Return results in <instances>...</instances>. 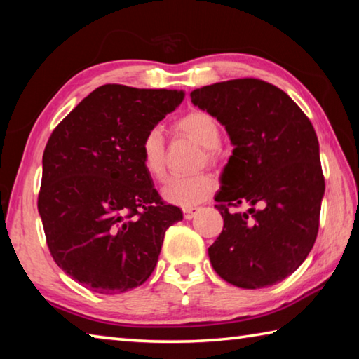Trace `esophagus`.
I'll return each mask as SVG.
<instances>
[{
	"label": "esophagus",
	"mask_w": 359,
	"mask_h": 359,
	"mask_svg": "<svg viewBox=\"0 0 359 359\" xmlns=\"http://www.w3.org/2000/svg\"><path fill=\"white\" fill-rule=\"evenodd\" d=\"M198 208H187V209H184V217L187 218V220H190V218H193L194 215L198 214Z\"/></svg>",
	"instance_id": "34e87169"
}]
</instances>
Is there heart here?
Returning a JSON list of instances; mask_svg holds the SVG:
<instances>
[{
    "label": "heart",
    "instance_id": "obj_1",
    "mask_svg": "<svg viewBox=\"0 0 359 359\" xmlns=\"http://www.w3.org/2000/svg\"><path fill=\"white\" fill-rule=\"evenodd\" d=\"M174 130L179 135L191 139L193 142L203 147L201 161L208 165H215L220 156L218 144L222 139V131L218 121L209 112L201 109H193L185 112L174 121ZM165 137L158 128H150L139 144L142 166L151 179L158 182L166 180V158H165ZM217 180L209 172H198L188 177L172 179L163 190V196L168 203L180 205V208H194L204 203L214 194Z\"/></svg>",
    "mask_w": 359,
    "mask_h": 359
}]
</instances>
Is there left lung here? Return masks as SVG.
I'll use <instances>...</instances> for the list:
<instances>
[{
  "mask_svg": "<svg viewBox=\"0 0 359 359\" xmlns=\"http://www.w3.org/2000/svg\"><path fill=\"white\" fill-rule=\"evenodd\" d=\"M191 102L226 128L233 155L215 208L223 231L209 258L223 280L257 290L302 264L318 234L325 177L315 130L276 85L245 77L193 90ZM242 203L247 212H233Z\"/></svg>",
  "mask_w": 359,
  "mask_h": 359,
  "instance_id": "obj_1",
  "label": "left lung"
}]
</instances>
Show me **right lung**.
Listing matches in <instances>:
<instances>
[{"label":"right lung","instance_id":"add662e5","mask_svg":"<svg viewBox=\"0 0 359 359\" xmlns=\"http://www.w3.org/2000/svg\"><path fill=\"white\" fill-rule=\"evenodd\" d=\"M184 96L101 85L48 137L38 210L53 261L85 288L118 294L142 285L166 229L184 218L158 194L139 154L145 131Z\"/></svg>","mask_w":359,"mask_h":359}]
</instances>
